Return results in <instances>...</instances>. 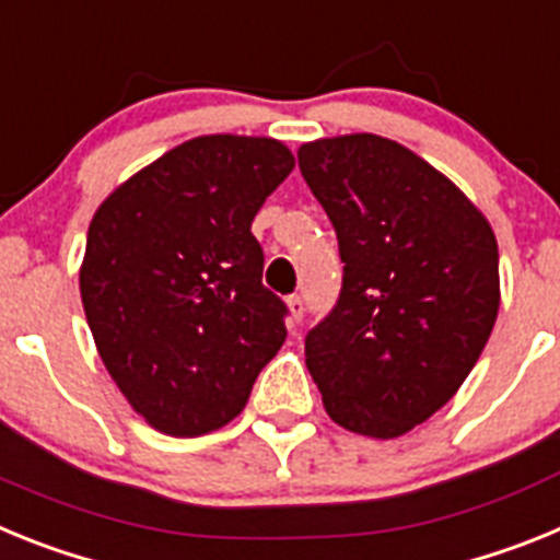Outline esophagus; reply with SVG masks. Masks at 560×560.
Wrapping results in <instances>:
<instances>
[{
    "mask_svg": "<svg viewBox=\"0 0 560 560\" xmlns=\"http://www.w3.org/2000/svg\"><path fill=\"white\" fill-rule=\"evenodd\" d=\"M289 314H291V323H300L305 314V303H303V296L294 294L289 296Z\"/></svg>",
    "mask_w": 560,
    "mask_h": 560,
    "instance_id": "esophagus-1",
    "label": "esophagus"
}]
</instances>
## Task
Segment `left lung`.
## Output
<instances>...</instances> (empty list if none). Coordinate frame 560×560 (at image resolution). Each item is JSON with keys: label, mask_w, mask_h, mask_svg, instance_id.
<instances>
[{"label": "left lung", "mask_w": 560, "mask_h": 560, "mask_svg": "<svg viewBox=\"0 0 560 560\" xmlns=\"http://www.w3.org/2000/svg\"><path fill=\"white\" fill-rule=\"evenodd\" d=\"M296 160L345 264L305 364L330 420L400 438L452 400L491 336L497 235L452 179L387 137L305 142Z\"/></svg>", "instance_id": "1"}]
</instances>
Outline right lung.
<instances>
[{"instance_id":"1","label":"right lung","mask_w":560,"mask_h":560,"mask_svg":"<svg viewBox=\"0 0 560 560\" xmlns=\"http://www.w3.org/2000/svg\"><path fill=\"white\" fill-rule=\"evenodd\" d=\"M294 171L271 137H196L122 182L89 224L81 300L126 400L171 438L226 427L285 341L252 221Z\"/></svg>"}]
</instances>
